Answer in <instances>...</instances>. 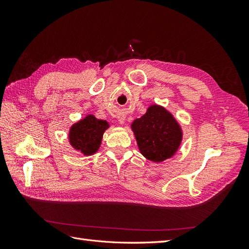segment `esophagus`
<instances>
[{"mask_svg":"<svg viewBox=\"0 0 249 249\" xmlns=\"http://www.w3.org/2000/svg\"><path fill=\"white\" fill-rule=\"evenodd\" d=\"M118 122L120 123V124H124V116H119L118 117Z\"/></svg>","mask_w":249,"mask_h":249,"instance_id":"1","label":"esophagus"}]
</instances>
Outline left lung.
<instances>
[{
    "instance_id": "obj_1",
    "label": "left lung",
    "mask_w": 249,
    "mask_h": 249,
    "mask_svg": "<svg viewBox=\"0 0 249 249\" xmlns=\"http://www.w3.org/2000/svg\"><path fill=\"white\" fill-rule=\"evenodd\" d=\"M132 130L140 153L153 162H162L177 153L182 141L180 126L170 113L153 105L140 118L134 120Z\"/></svg>"
}]
</instances>
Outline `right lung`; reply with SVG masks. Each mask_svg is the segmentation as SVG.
<instances>
[{
	"instance_id": "right-lung-1",
	"label": "right lung",
	"mask_w": 249,
	"mask_h": 249,
	"mask_svg": "<svg viewBox=\"0 0 249 249\" xmlns=\"http://www.w3.org/2000/svg\"><path fill=\"white\" fill-rule=\"evenodd\" d=\"M108 126L106 120L87 115L71 127L69 137L71 146L86 156L96 153L100 148L103 134Z\"/></svg>"
}]
</instances>
